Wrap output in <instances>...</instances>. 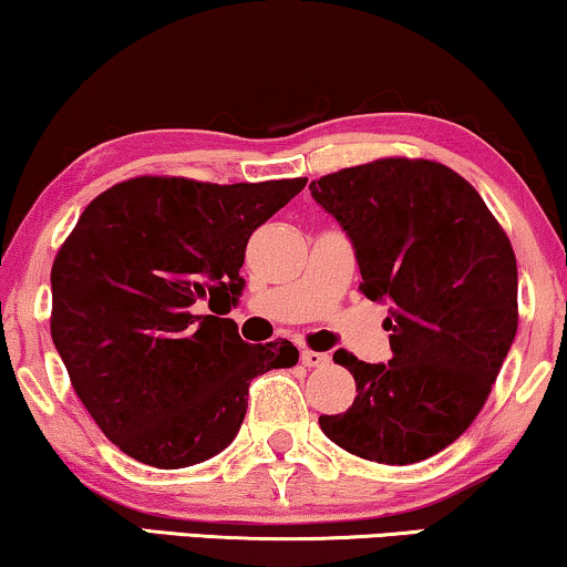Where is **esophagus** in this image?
Here are the masks:
<instances>
[{"label":"esophagus","mask_w":567,"mask_h":567,"mask_svg":"<svg viewBox=\"0 0 567 567\" xmlns=\"http://www.w3.org/2000/svg\"><path fill=\"white\" fill-rule=\"evenodd\" d=\"M300 362L306 367H326V364H329V354L313 352V349H302Z\"/></svg>","instance_id":"esophagus-1"}]
</instances>
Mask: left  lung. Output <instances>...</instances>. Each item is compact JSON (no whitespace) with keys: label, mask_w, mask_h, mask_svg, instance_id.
Masks as SVG:
<instances>
[{"label":"left lung","mask_w":567,"mask_h":567,"mask_svg":"<svg viewBox=\"0 0 567 567\" xmlns=\"http://www.w3.org/2000/svg\"><path fill=\"white\" fill-rule=\"evenodd\" d=\"M352 241L360 290L388 302V364L339 349L352 409L321 416L341 450L411 465L450 446L481 413L516 323V257L475 187L426 158H380L310 182Z\"/></svg>","instance_id":"obj_1"}]
</instances>
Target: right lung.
<instances>
[{
  "mask_svg": "<svg viewBox=\"0 0 567 567\" xmlns=\"http://www.w3.org/2000/svg\"><path fill=\"white\" fill-rule=\"evenodd\" d=\"M135 177L84 207L51 269V337L102 434L177 470L236 440L257 374L298 364L290 341L246 344L219 316L244 292L246 244L306 187Z\"/></svg>",
  "mask_w": 567,
  "mask_h": 567,
  "instance_id": "obj_1",
  "label": "right lung"
}]
</instances>
